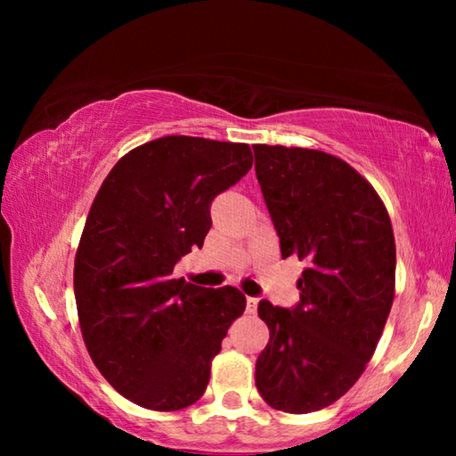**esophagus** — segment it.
<instances>
[{
  "label": "esophagus",
  "instance_id": "obj_1",
  "mask_svg": "<svg viewBox=\"0 0 456 456\" xmlns=\"http://www.w3.org/2000/svg\"><path fill=\"white\" fill-rule=\"evenodd\" d=\"M257 304H259L257 297H247V312L256 314L257 312Z\"/></svg>",
  "mask_w": 456,
  "mask_h": 456
}]
</instances>
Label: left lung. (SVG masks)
<instances>
[{"label":"left lung","instance_id":"8db88e82","mask_svg":"<svg viewBox=\"0 0 456 456\" xmlns=\"http://www.w3.org/2000/svg\"><path fill=\"white\" fill-rule=\"evenodd\" d=\"M281 257L305 261L299 304L261 299L269 342L256 364L261 398L307 414L342 398L378 346L395 302L396 245L372 184L334 154L253 144Z\"/></svg>","mask_w":456,"mask_h":456}]
</instances>
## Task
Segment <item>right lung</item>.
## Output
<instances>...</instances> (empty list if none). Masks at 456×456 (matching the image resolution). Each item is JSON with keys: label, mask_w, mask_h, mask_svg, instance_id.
Listing matches in <instances>:
<instances>
[{"label": "right lung", "mask_w": 456, "mask_h": 456, "mask_svg": "<svg viewBox=\"0 0 456 456\" xmlns=\"http://www.w3.org/2000/svg\"><path fill=\"white\" fill-rule=\"evenodd\" d=\"M251 165L249 144L173 134L126 152L96 192L74 259L76 307L92 362L130 403L171 412L203 396L245 296L173 269L203 247L213 199Z\"/></svg>", "instance_id": "right-lung-1"}]
</instances>
